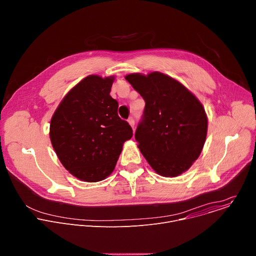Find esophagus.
<instances>
[{
	"mask_svg": "<svg viewBox=\"0 0 256 256\" xmlns=\"http://www.w3.org/2000/svg\"><path fill=\"white\" fill-rule=\"evenodd\" d=\"M128 124H130V126L134 128V124H136V122H134V116H130V118H128Z\"/></svg>",
	"mask_w": 256,
	"mask_h": 256,
	"instance_id": "34e87169",
	"label": "esophagus"
}]
</instances>
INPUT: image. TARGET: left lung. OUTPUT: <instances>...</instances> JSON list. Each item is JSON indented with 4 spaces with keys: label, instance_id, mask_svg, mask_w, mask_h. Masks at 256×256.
Masks as SVG:
<instances>
[{
    "label": "left lung",
    "instance_id": "8db88e82",
    "mask_svg": "<svg viewBox=\"0 0 256 256\" xmlns=\"http://www.w3.org/2000/svg\"><path fill=\"white\" fill-rule=\"evenodd\" d=\"M126 80L146 102L134 134L146 160L165 177L190 169L206 138L208 118L202 103L181 83L159 72L130 74Z\"/></svg>",
    "mask_w": 256,
    "mask_h": 256
}]
</instances>
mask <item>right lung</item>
Instances as JSON below:
<instances>
[{
  "instance_id": "add662e5",
  "label": "right lung",
  "mask_w": 256,
  "mask_h": 256,
  "mask_svg": "<svg viewBox=\"0 0 256 256\" xmlns=\"http://www.w3.org/2000/svg\"><path fill=\"white\" fill-rule=\"evenodd\" d=\"M114 77L90 75L60 103L50 128L52 147L64 167L80 180L97 182L114 171L122 144L132 136L118 114L110 93Z\"/></svg>"
}]
</instances>
